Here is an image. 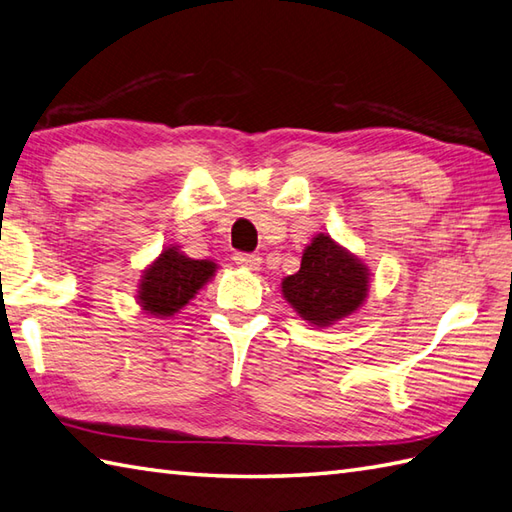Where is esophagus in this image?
<instances>
[{
    "instance_id": "1",
    "label": "esophagus",
    "mask_w": 512,
    "mask_h": 512,
    "mask_svg": "<svg viewBox=\"0 0 512 512\" xmlns=\"http://www.w3.org/2000/svg\"><path fill=\"white\" fill-rule=\"evenodd\" d=\"M234 263L243 269L256 271L260 267V258L256 254H234Z\"/></svg>"
}]
</instances>
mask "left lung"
I'll use <instances>...</instances> for the list:
<instances>
[{
    "mask_svg": "<svg viewBox=\"0 0 512 512\" xmlns=\"http://www.w3.org/2000/svg\"><path fill=\"white\" fill-rule=\"evenodd\" d=\"M370 269L331 234L304 247L300 271L282 280V295L304 322L326 328L357 313L370 291Z\"/></svg>",
    "mask_w": 512,
    "mask_h": 512,
    "instance_id": "left-lung-1",
    "label": "left lung"
}]
</instances>
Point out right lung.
Segmentation results:
<instances>
[{
    "instance_id": "add662e5",
    "label": "right lung",
    "mask_w": 512,
    "mask_h": 512,
    "mask_svg": "<svg viewBox=\"0 0 512 512\" xmlns=\"http://www.w3.org/2000/svg\"><path fill=\"white\" fill-rule=\"evenodd\" d=\"M217 269L214 260L188 258L184 252H179L177 245H168L142 271L135 298L146 315L166 320L184 309L214 278Z\"/></svg>"
}]
</instances>
